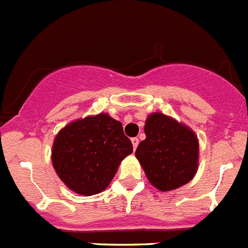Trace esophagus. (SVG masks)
I'll use <instances>...</instances> for the list:
<instances>
[{
	"label": "esophagus",
	"mask_w": 248,
	"mask_h": 248,
	"mask_svg": "<svg viewBox=\"0 0 248 248\" xmlns=\"http://www.w3.org/2000/svg\"><path fill=\"white\" fill-rule=\"evenodd\" d=\"M131 143H133V148H134L135 150V149L138 148V145H139V139H138V138H133V139H131Z\"/></svg>",
	"instance_id": "34e87169"
}]
</instances>
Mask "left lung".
<instances>
[{
    "mask_svg": "<svg viewBox=\"0 0 248 248\" xmlns=\"http://www.w3.org/2000/svg\"><path fill=\"white\" fill-rule=\"evenodd\" d=\"M145 140L135 156L156 189L170 191L191 180L198 170L199 141L194 131L161 113L145 122Z\"/></svg>",
    "mask_w": 248,
    "mask_h": 248,
    "instance_id": "left-lung-1",
    "label": "left lung"
}]
</instances>
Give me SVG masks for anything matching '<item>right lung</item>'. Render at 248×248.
<instances>
[{
  "label": "right lung",
  "mask_w": 248,
  "mask_h": 248,
  "mask_svg": "<svg viewBox=\"0 0 248 248\" xmlns=\"http://www.w3.org/2000/svg\"><path fill=\"white\" fill-rule=\"evenodd\" d=\"M131 153L133 144L122 123L102 113L76 120L59 131L52 163L69 189L91 196L107 189L122 160Z\"/></svg>",
  "instance_id": "1"
}]
</instances>
